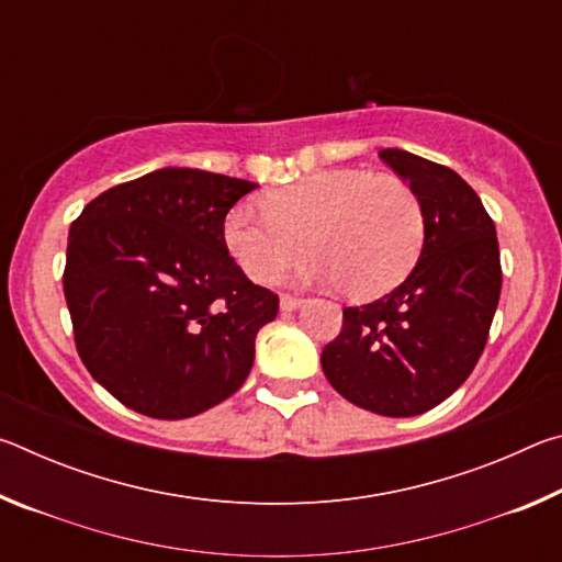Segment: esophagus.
Segmentation results:
<instances>
[{
	"mask_svg": "<svg viewBox=\"0 0 562 562\" xmlns=\"http://www.w3.org/2000/svg\"><path fill=\"white\" fill-rule=\"evenodd\" d=\"M302 304H304V300L297 297V294H282V297H280V310H282V312L300 310Z\"/></svg>",
	"mask_w": 562,
	"mask_h": 562,
	"instance_id": "esophagus-1",
	"label": "esophagus"
}]
</instances>
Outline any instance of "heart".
Masks as SVG:
<instances>
[{"label":"heart","mask_w":562,"mask_h":562,"mask_svg":"<svg viewBox=\"0 0 562 562\" xmlns=\"http://www.w3.org/2000/svg\"><path fill=\"white\" fill-rule=\"evenodd\" d=\"M265 214L235 205L223 240L255 282H274L307 252L304 278L341 284L349 297H376L412 270L424 243L418 195L396 176L319 170L265 198Z\"/></svg>","instance_id":"obj_1"}]
</instances>
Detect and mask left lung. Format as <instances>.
<instances>
[{"label":"left lung","instance_id":"obj_1","mask_svg":"<svg viewBox=\"0 0 562 562\" xmlns=\"http://www.w3.org/2000/svg\"><path fill=\"white\" fill-rule=\"evenodd\" d=\"M408 180L424 211V247L408 278L384 297L345 307L322 349L329 384L367 412L416 416L473 372L501 297L496 225L456 170L398 148L379 150Z\"/></svg>","mask_w":562,"mask_h":562}]
</instances>
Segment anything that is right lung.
<instances>
[{"label":"right lung","mask_w":562,"mask_h":562,"mask_svg":"<svg viewBox=\"0 0 562 562\" xmlns=\"http://www.w3.org/2000/svg\"><path fill=\"white\" fill-rule=\"evenodd\" d=\"M255 183L160 168L113 186L71 223L64 294L83 367L123 406L188 418L250 374L280 300L245 278L223 240Z\"/></svg>","instance_id":"1"}]
</instances>
